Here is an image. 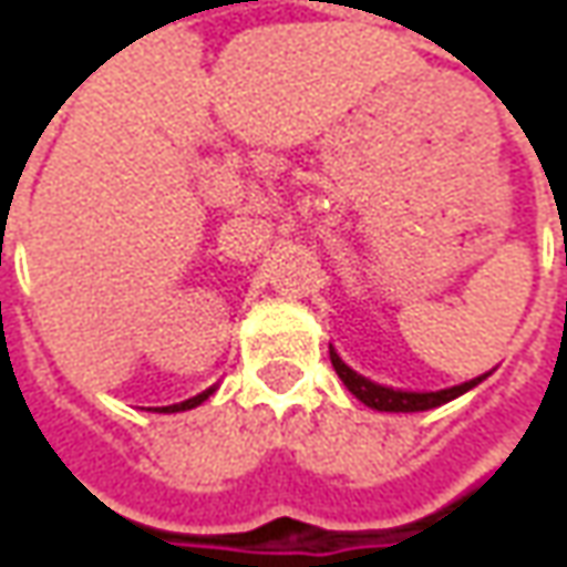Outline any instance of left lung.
Wrapping results in <instances>:
<instances>
[{"instance_id":"8db88e82","label":"left lung","mask_w":567,"mask_h":567,"mask_svg":"<svg viewBox=\"0 0 567 567\" xmlns=\"http://www.w3.org/2000/svg\"><path fill=\"white\" fill-rule=\"evenodd\" d=\"M331 364L333 370H337V377L346 382V389L355 394L361 404L373 406V410H382V413H422V410H434V406L446 404V401L458 398V394L471 392L476 382H483V377H476V380L452 385V389H443V392H398V389H385V385H377V382L364 380L361 373H355L352 368H346L333 349Z\"/></svg>"}]
</instances>
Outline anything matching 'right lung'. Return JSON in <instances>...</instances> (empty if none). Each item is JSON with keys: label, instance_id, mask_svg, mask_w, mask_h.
Listing matches in <instances>:
<instances>
[{"label": "right lung", "instance_id": "add662e5", "mask_svg": "<svg viewBox=\"0 0 567 567\" xmlns=\"http://www.w3.org/2000/svg\"><path fill=\"white\" fill-rule=\"evenodd\" d=\"M212 394V389L209 392H203V394H197V398H190V401H182V404H173V406H163L161 413H182V410H190V406H197V404H203V401H206V398H209Z\"/></svg>", "mask_w": 567, "mask_h": 567}]
</instances>
